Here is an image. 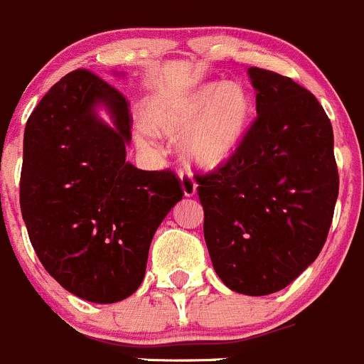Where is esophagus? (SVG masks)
Wrapping results in <instances>:
<instances>
[{
	"mask_svg": "<svg viewBox=\"0 0 364 364\" xmlns=\"http://www.w3.org/2000/svg\"><path fill=\"white\" fill-rule=\"evenodd\" d=\"M179 178H181L183 193H185L186 198H193V196H196V192H198V183H196V179L192 178V174H190V172H181V174H179Z\"/></svg>",
	"mask_w": 364,
	"mask_h": 364,
	"instance_id": "obj_1",
	"label": "esophagus"
}]
</instances>
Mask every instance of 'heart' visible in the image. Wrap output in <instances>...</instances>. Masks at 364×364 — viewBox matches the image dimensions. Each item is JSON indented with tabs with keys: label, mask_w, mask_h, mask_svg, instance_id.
<instances>
[{
	"label": "heart",
	"mask_w": 364,
	"mask_h": 364,
	"mask_svg": "<svg viewBox=\"0 0 364 364\" xmlns=\"http://www.w3.org/2000/svg\"><path fill=\"white\" fill-rule=\"evenodd\" d=\"M251 100L240 84H210L198 93L149 109V124L166 136L188 133L185 156L192 165L213 168L235 152L250 124Z\"/></svg>",
	"instance_id": "heart-1"
}]
</instances>
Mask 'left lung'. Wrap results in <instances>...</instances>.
Returning <instances> with one entry per match:
<instances>
[{"instance_id": "8db88e82", "label": "left lung", "mask_w": 364, "mask_h": 364, "mask_svg": "<svg viewBox=\"0 0 364 364\" xmlns=\"http://www.w3.org/2000/svg\"><path fill=\"white\" fill-rule=\"evenodd\" d=\"M247 73L257 118L230 159L196 181L213 269L235 293L264 296L320 255L339 176L331 120L314 95L274 71Z\"/></svg>"}]
</instances>
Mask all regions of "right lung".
<instances>
[{
    "label": "right lung",
    "instance_id": "add662e5",
    "mask_svg": "<svg viewBox=\"0 0 364 364\" xmlns=\"http://www.w3.org/2000/svg\"><path fill=\"white\" fill-rule=\"evenodd\" d=\"M98 103L114 125L96 118ZM129 100L100 75L75 70L41 98L23 141L19 205L44 269L93 304L131 296L156 230L183 198L174 171L125 161Z\"/></svg>",
    "mask_w": 364,
    "mask_h": 364
}]
</instances>
